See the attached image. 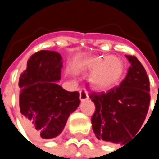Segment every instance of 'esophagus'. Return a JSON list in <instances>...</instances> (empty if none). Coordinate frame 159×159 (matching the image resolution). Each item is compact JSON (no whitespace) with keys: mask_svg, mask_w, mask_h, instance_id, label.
<instances>
[{"mask_svg":"<svg viewBox=\"0 0 159 159\" xmlns=\"http://www.w3.org/2000/svg\"><path fill=\"white\" fill-rule=\"evenodd\" d=\"M79 98L81 101H84V100H86V99L89 98V96H88V94H87V92H86V90H85L84 88H83V89L80 90Z\"/></svg>","mask_w":159,"mask_h":159,"instance_id":"34e87169","label":"esophagus"}]
</instances>
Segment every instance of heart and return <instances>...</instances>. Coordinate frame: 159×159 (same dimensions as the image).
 Returning a JSON list of instances; mask_svg holds the SVG:
<instances>
[{"label": "heart", "mask_w": 159, "mask_h": 159, "mask_svg": "<svg viewBox=\"0 0 159 159\" xmlns=\"http://www.w3.org/2000/svg\"><path fill=\"white\" fill-rule=\"evenodd\" d=\"M86 68L94 71L90 82L93 87L98 90H108L115 86L124 72L122 61L114 56L90 59L86 61Z\"/></svg>", "instance_id": "obj_1"}]
</instances>
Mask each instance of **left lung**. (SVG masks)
<instances>
[{"label": "left lung", "instance_id": "obj_1", "mask_svg": "<svg viewBox=\"0 0 159 159\" xmlns=\"http://www.w3.org/2000/svg\"><path fill=\"white\" fill-rule=\"evenodd\" d=\"M131 66L120 85L108 92L90 94L96 111L92 129L99 140L123 143L141 129L149 103V78L135 56L126 55Z\"/></svg>", "mask_w": 159, "mask_h": 159}]
</instances>
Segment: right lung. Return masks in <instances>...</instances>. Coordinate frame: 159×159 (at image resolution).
<instances>
[{
	"label": "right lung",
	"instance_id": "right-lung-1",
	"mask_svg": "<svg viewBox=\"0 0 159 159\" xmlns=\"http://www.w3.org/2000/svg\"><path fill=\"white\" fill-rule=\"evenodd\" d=\"M62 58L52 50H40L27 61L19 78L20 117L34 136L51 139L64 129L71 113L80 104L79 93L63 89L61 79Z\"/></svg>",
	"mask_w": 159,
	"mask_h": 159
}]
</instances>
